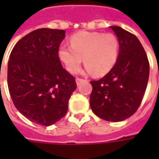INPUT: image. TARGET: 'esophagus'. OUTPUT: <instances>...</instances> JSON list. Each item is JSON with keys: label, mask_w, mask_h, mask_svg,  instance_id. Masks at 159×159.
Returning a JSON list of instances; mask_svg holds the SVG:
<instances>
[{"label": "esophagus", "mask_w": 159, "mask_h": 159, "mask_svg": "<svg viewBox=\"0 0 159 159\" xmlns=\"http://www.w3.org/2000/svg\"><path fill=\"white\" fill-rule=\"evenodd\" d=\"M85 81H86L85 79H83V78H79V77H76V84H77V85H80V84L83 83V82H85Z\"/></svg>", "instance_id": "34e87169"}]
</instances>
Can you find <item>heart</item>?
Listing matches in <instances>:
<instances>
[{
  "mask_svg": "<svg viewBox=\"0 0 159 159\" xmlns=\"http://www.w3.org/2000/svg\"><path fill=\"white\" fill-rule=\"evenodd\" d=\"M70 42V46H59L58 57L70 73L79 71L83 58L87 72L98 76L107 74L117 62L119 42L112 33L80 31L71 36Z\"/></svg>",
  "mask_w": 159,
  "mask_h": 159,
  "instance_id": "b5f03b06",
  "label": "heart"
}]
</instances>
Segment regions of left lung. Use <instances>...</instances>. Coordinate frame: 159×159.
<instances>
[{"label": "left lung", "instance_id": "1", "mask_svg": "<svg viewBox=\"0 0 159 159\" xmlns=\"http://www.w3.org/2000/svg\"><path fill=\"white\" fill-rule=\"evenodd\" d=\"M119 42L118 58L106 76L91 81L90 107L97 117L121 122L140 107L147 89L150 66L141 43L132 33L111 26Z\"/></svg>", "mask_w": 159, "mask_h": 159}]
</instances>
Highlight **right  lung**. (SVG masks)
Segmentation results:
<instances>
[{"instance_id":"obj_1","label":"right lung","mask_w":159,"mask_h":159,"mask_svg":"<svg viewBox=\"0 0 159 159\" xmlns=\"http://www.w3.org/2000/svg\"><path fill=\"white\" fill-rule=\"evenodd\" d=\"M63 30H33L16 43L7 65V85L12 102L33 123L52 125L66 116L75 77L63 68L58 49Z\"/></svg>"}]
</instances>
